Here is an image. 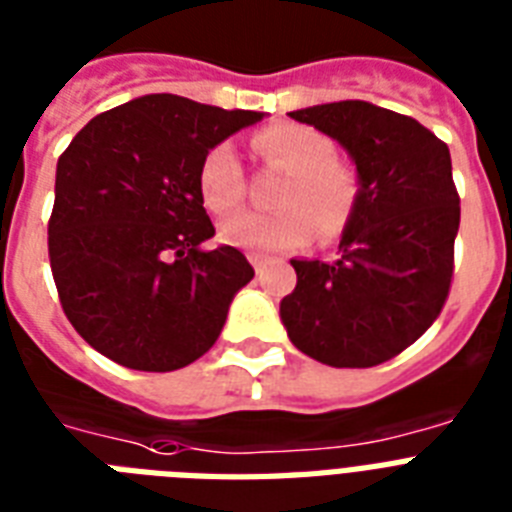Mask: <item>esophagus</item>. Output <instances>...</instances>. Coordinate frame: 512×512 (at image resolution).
I'll use <instances>...</instances> for the list:
<instances>
[{
  "instance_id": "obj_1",
  "label": "esophagus",
  "mask_w": 512,
  "mask_h": 512,
  "mask_svg": "<svg viewBox=\"0 0 512 512\" xmlns=\"http://www.w3.org/2000/svg\"><path fill=\"white\" fill-rule=\"evenodd\" d=\"M248 261H251L253 269H256V275H259V277L267 272V267H269L267 256H261V253H251V256H248Z\"/></svg>"
}]
</instances>
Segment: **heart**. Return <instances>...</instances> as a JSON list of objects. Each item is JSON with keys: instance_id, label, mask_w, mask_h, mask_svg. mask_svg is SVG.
<instances>
[{"instance_id": "1", "label": "heart", "mask_w": 512, "mask_h": 512, "mask_svg": "<svg viewBox=\"0 0 512 512\" xmlns=\"http://www.w3.org/2000/svg\"><path fill=\"white\" fill-rule=\"evenodd\" d=\"M264 161L288 171L277 192L280 211H240L224 219L219 235L227 245L251 253H275L322 240H335L351 224L359 206L357 174L335 158L327 134L304 124H272L253 137ZM243 166L222 142L200 161L198 192L211 214H227L243 200Z\"/></svg>"}]
</instances>
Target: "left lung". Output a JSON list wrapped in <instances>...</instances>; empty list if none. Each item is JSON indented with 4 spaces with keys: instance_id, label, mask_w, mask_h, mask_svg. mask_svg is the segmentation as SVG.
Returning <instances> with one entry per match:
<instances>
[{
    "instance_id": "1",
    "label": "left lung",
    "mask_w": 512,
    "mask_h": 512,
    "mask_svg": "<svg viewBox=\"0 0 512 512\" xmlns=\"http://www.w3.org/2000/svg\"><path fill=\"white\" fill-rule=\"evenodd\" d=\"M357 166L359 206L335 261L290 259L288 338L330 367H375L415 343L447 301L460 227L449 147L415 118L365 100L288 113Z\"/></svg>"
}]
</instances>
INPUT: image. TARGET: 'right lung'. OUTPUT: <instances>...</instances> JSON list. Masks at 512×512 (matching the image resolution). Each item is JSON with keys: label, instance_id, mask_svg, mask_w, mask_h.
I'll list each match as a JSON object with an SVG mask.
<instances>
[{"label": "right lung", "instance_id": "obj_1", "mask_svg": "<svg viewBox=\"0 0 512 512\" xmlns=\"http://www.w3.org/2000/svg\"><path fill=\"white\" fill-rule=\"evenodd\" d=\"M261 118L145 94L94 116L57 158L49 264L65 317L102 357L171 372L216 343L253 267L232 245L203 248L214 224L198 169Z\"/></svg>", "mask_w": 512, "mask_h": 512}]
</instances>
